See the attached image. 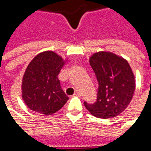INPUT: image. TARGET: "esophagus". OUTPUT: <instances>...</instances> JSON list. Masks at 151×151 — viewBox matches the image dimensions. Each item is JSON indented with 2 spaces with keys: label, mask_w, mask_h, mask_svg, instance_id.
<instances>
[{
  "label": "esophagus",
  "mask_w": 151,
  "mask_h": 151,
  "mask_svg": "<svg viewBox=\"0 0 151 151\" xmlns=\"http://www.w3.org/2000/svg\"><path fill=\"white\" fill-rule=\"evenodd\" d=\"M81 95V94L79 93L78 91H76L74 94H73V96H80Z\"/></svg>",
  "instance_id": "1"
}]
</instances>
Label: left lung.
I'll return each instance as SVG.
<instances>
[{
  "instance_id": "8db88e82",
  "label": "left lung",
  "mask_w": 151,
  "mask_h": 151,
  "mask_svg": "<svg viewBox=\"0 0 151 151\" xmlns=\"http://www.w3.org/2000/svg\"><path fill=\"white\" fill-rule=\"evenodd\" d=\"M99 87L97 99L93 104L84 102L94 116L113 118L124 111L133 99L135 78L126 60L109 52H99L90 58Z\"/></svg>"
}]
</instances>
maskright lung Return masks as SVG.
Masks as SVG:
<instances>
[{"instance_id": "obj_1", "label": "right lung", "mask_w": 151, "mask_h": 151, "mask_svg": "<svg viewBox=\"0 0 151 151\" xmlns=\"http://www.w3.org/2000/svg\"><path fill=\"white\" fill-rule=\"evenodd\" d=\"M66 61L52 51L35 56L22 78V95L31 110L43 115H52L65 104L69 97L60 87L58 79Z\"/></svg>"}]
</instances>
